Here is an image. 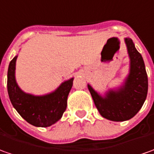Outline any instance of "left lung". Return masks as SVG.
I'll list each match as a JSON object with an SVG mask.
<instances>
[{"instance_id":"left-lung-1","label":"left lung","mask_w":154,"mask_h":154,"mask_svg":"<svg viewBox=\"0 0 154 154\" xmlns=\"http://www.w3.org/2000/svg\"><path fill=\"white\" fill-rule=\"evenodd\" d=\"M125 43L130 57V72L124 85L116 90L108 91L105 96L102 97L88 84L99 114L113 121H125L135 116L147 94V75L142 55L137 51L131 38H125Z\"/></svg>"}]
</instances>
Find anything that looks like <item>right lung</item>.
<instances>
[{"label": "right lung", "instance_id": "right-lung-1", "mask_svg": "<svg viewBox=\"0 0 154 154\" xmlns=\"http://www.w3.org/2000/svg\"><path fill=\"white\" fill-rule=\"evenodd\" d=\"M17 58L15 56L11 60L7 72V92L11 104L29 124L38 127L51 126L59 121L66 109L73 78L62 82L56 90L48 94L34 96L26 94L16 82Z\"/></svg>", "mask_w": 154, "mask_h": 154}]
</instances>
